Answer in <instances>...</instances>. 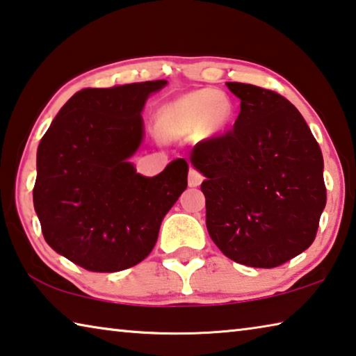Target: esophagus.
I'll return each mask as SVG.
<instances>
[{"instance_id": "1", "label": "esophagus", "mask_w": 356, "mask_h": 356, "mask_svg": "<svg viewBox=\"0 0 356 356\" xmlns=\"http://www.w3.org/2000/svg\"><path fill=\"white\" fill-rule=\"evenodd\" d=\"M202 174L196 169H190L188 171V185L190 187H198V185L202 182Z\"/></svg>"}]
</instances>
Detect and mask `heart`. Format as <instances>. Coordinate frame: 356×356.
I'll list each match as a JSON object with an SVG mask.
<instances>
[{
  "instance_id": "1",
  "label": "heart",
  "mask_w": 356,
  "mask_h": 356,
  "mask_svg": "<svg viewBox=\"0 0 356 356\" xmlns=\"http://www.w3.org/2000/svg\"><path fill=\"white\" fill-rule=\"evenodd\" d=\"M233 115V104L216 90L202 88L163 106L156 115V128L165 138H179L201 127L218 129Z\"/></svg>"
}]
</instances>
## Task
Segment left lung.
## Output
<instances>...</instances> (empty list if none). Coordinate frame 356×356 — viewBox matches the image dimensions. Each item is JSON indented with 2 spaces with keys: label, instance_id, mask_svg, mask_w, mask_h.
I'll return each instance as SVG.
<instances>
[{
  "label": "left lung",
  "instance_id": "obj_1",
  "mask_svg": "<svg viewBox=\"0 0 356 356\" xmlns=\"http://www.w3.org/2000/svg\"><path fill=\"white\" fill-rule=\"evenodd\" d=\"M227 87L241 99L234 128L190 152L206 177V227L233 261L275 268L315 239L326 204L323 156L289 99L250 83Z\"/></svg>",
  "mask_w": 356,
  "mask_h": 356
}]
</instances>
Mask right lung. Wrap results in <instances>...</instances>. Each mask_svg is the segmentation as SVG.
I'll list each match as a JSON object with an SVG mask.
<instances>
[{"mask_svg": "<svg viewBox=\"0 0 356 356\" xmlns=\"http://www.w3.org/2000/svg\"><path fill=\"white\" fill-rule=\"evenodd\" d=\"M166 83L83 88L39 143L33 204L44 239L83 269L117 273L143 261L187 188L184 158L155 177L140 176L129 161L144 138L145 101Z\"/></svg>", "mask_w": 356, "mask_h": 356, "instance_id": "right-lung-1", "label": "right lung"}]
</instances>
